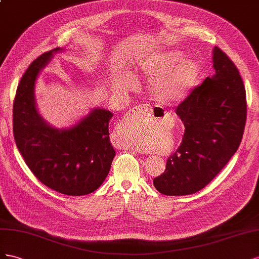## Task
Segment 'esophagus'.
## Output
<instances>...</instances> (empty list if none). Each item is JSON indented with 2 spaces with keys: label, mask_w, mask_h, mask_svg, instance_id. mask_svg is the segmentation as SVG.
Masks as SVG:
<instances>
[{
  "label": "esophagus",
  "mask_w": 259,
  "mask_h": 259,
  "mask_svg": "<svg viewBox=\"0 0 259 259\" xmlns=\"http://www.w3.org/2000/svg\"><path fill=\"white\" fill-rule=\"evenodd\" d=\"M152 114H153V109H152V107L149 106V105H139V106H135L134 108H131L127 114H125L122 122L120 123L119 130H121V129L124 128V127H127V124H129V123H131V122H134V121L140 119V118H142V117H147V118L152 117ZM122 146H123V147H131L132 150L137 151L138 153H143V151L138 149V147L136 149V147H132L131 145H123V144H122ZM120 147H121V146H120Z\"/></svg>",
  "instance_id": "1"
}]
</instances>
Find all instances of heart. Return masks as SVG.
Returning <instances> with one entry per match:
<instances>
[{
	"mask_svg": "<svg viewBox=\"0 0 259 259\" xmlns=\"http://www.w3.org/2000/svg\"><path fill=\"white\" fill-rule=\"evenodd\" d=\"M180 51L170 50L141 58L137 65V75L149 81L147 92L153 101L160 104H174L182 101L194 87L199 76V65L194 60H183ZM135 81L127 77L123 87L130 88ZM129 143L143 146L142 140L132 138Z\"/></svg>",
	"mask_w": 259,
	"mask_h": 259,
	"instance_id": "1",
	"label": "heart"
}]
</instances>
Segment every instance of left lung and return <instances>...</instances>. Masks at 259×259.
Segmentation results:
<instances>
[{"mask_svg":"<svg viewBox=\"0 0 259 259\" xmlns=\"http://www.w3.org/2000/svg\"><path fill=\"white\" fill-rule=\"evenodd\" d=\"M215 75L207 77L178 105L184 124L182 142L153 180L165 195L196 193L220 172L239 145L246 122V93L233 62L219 48L212 51Z\"/></svg>","mask_w":259,"mask_h":259,"instance_id":"obj_1","label":"left lung"}]
</instances>
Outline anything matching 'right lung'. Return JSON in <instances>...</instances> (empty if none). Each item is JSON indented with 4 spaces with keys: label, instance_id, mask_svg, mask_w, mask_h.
I'll return each instance as SVG.
<instances>
[{
    "label": "right lung",
    "instance_id": "obj_1",
    "mask_svg": "<svg viewBox=\"0 0 259 259\" xmlns=\"http://www.w3.org/2000/svg\"><path fill=\"white\" fill-rule=\"evenodd\" d=\"M62 49L46 52L21 77L13 106L15 142L27 166L44 186L62 194L80 196L101 187L115 150L108 123L113 114L104 108L91 113L68 129H56L39 114L34 87L40 71Z\"/></svg>",
    "mask_w": 259,
    "mask_h": 259
}]
</instances>
